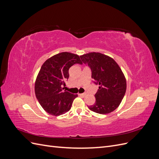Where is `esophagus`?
<instances>
[{
    "label": "esophagus",
    "mask_w": 159,
    "mask_h": 159,
    "mask_svg": "<svg viewBox=\"0 0 159 159\" xmlns=\"http://www.w3.org/2000/svg\"><path fill=\"white\" fill-rule=\"evenodd\" d=\"M80 95H81V96H85L86 95L85 93H79Z\"/></svg>",
    "instance_id": "34e87169"
}]
</instances>
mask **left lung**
<instances>
[{
  "label": "left lung",
  "mask_w": 159,
  "mask_h": 159,
  "mask_svg": "<svg viewBox=\"0 0 159 159\" xmlns=\"http://www.w3.org/2000/svg\"><path fill=\"white\" fill-rule=\"evenodd\" d=\"M88 66L93 83L99 85L95 94V102L88 108L93 112L107 114L121 103L126 92V80L119 65L113 58L100 53L91 52L80 56Z\"/></svg>",
  "instance_id": "left-lung-1"
}]
</instances>
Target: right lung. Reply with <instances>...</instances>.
<instances>
[{"instance_id": "add662e5", "label": "right lung", "mask_w": 159, "mask_h": 159, "mask_svg": "<svg viewBox=\"0 0 159 159\" xmlns=\"http://www.w3.org/2000/svg\"><path fill=\"white\" fill-rule=\"evenodd\" d=\"M75 64H82L79 56L61 52L48 59L42 66L35 82V94L48 113L54 116L66 113L78 97L62 88L69 78L70 68Z\"/></svg>"}]
</instances>
